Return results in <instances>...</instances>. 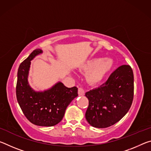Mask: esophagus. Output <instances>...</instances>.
Instances as JSON below:
<instances>
[{
  "label": "esophagus",
  "instance_id": "esophagus-1",
  "mask_svg": "<svg viewBox=\"0 0 151 151\" xmlns=\"http://www.w3.org/2000/svg\"><path fill=\"white\" fill-rule=\"evenodd\" d=\"M78 93L79 96H83V95H84V94H85V90H84L83 88L79 87L78 90Z\"/></svg>",
  "mask_w": 151,
  "mask_h": 151
}]
</instances>
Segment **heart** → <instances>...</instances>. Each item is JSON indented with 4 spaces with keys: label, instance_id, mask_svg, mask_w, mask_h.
I'll use <instances>...</instances> for the list:
<instances>
[{
    "label": "heart",
    "instance_id": "1",
    "mask_svg": "<svg viewBox=\"0 0 151 151\" xmlns=\"http://www.w3.org/2000/svg\"><path fill=\"white\" fill-rule=\"evenodd\" d=\"M113 63L109 58H94L88 60L83 66V70L88 72L86 74V80L94 84L100 82L112 67Z\"/></svg>",
    "mask_w": 151,
    "mask_h": 151
}]
</instances>
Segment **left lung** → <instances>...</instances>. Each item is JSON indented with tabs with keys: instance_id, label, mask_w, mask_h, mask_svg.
I'll return each mask as SVG.
<instances>
[{
	"instance_id": "1",
	"label": "left lung",
	"mask_w": 151,
	"mask_h": 151,
	"mask_svg": "<svg viewBox=\"0 0 151 151\" xmlns=\"http://www.w3.org/2000/svg\"><path fill=\"white\" fill-rule=\"evenodd\" d=\"M85 95L88 99L85 117L92 127L106 128L119 122L133 101L134 75L131 66H120L105 83Z\"/></svg>"
}]
</instances>
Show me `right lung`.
I'll return each mask as SVG.
<instances>
[{
    "label": "right lung",
    "mask_w": 151,
    "mask_h": 151,
    "mask_svg": "<svg viewBox=\"0 0 151 151\" xmlns=\"http://www.w3.org/2000/svg\"><path fill=\"white\" fill-rule=\"evenodd\" d=\"M42 50H33L20 64L17 73L16 94L17 101L24 116L32 124L42 127L55 126L65 115L66 108L78 96L76 86L68 88L61 82L43 92H37L30 87L28 76L32 60Z\"/></svg>",
    "instance_id": "add662e5"
}]
</instances>
